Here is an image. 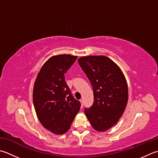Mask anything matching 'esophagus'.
I'll list each match as a JSON object with an SVG mask.
<instances>
[{
	"mask_svg": "<svg viewBox=\"0 0 158 158\" xmlns=\"http://www.w3.org/2000/svg\"><path fill=\"white\" fill-rule=\"evenodd\" d=\"M80 103H81V108H82V107H83V101H82V100H80Z\"/></svg>",
	"mask_w": 158,
	"mask_h": 158,
	"instance_id": "1",
	"label": "esophagus"
}]
</instances>
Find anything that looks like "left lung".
Returning <instances> with one entry per match:
<instances>
[{"instance_id": "obj_1", "label": "left lung", "mask_w": 158, "mask_h": 158, "mask_svg": "<svg viewBox=\"0 0 158 158\" xmlns=\"http://www.w3.org/2000/svg\"><path fill=\"white\" fill-rule=\"evenodd\" d=\"M78 62L94 92L93 105L85 108V116L95 130L106 131L118 123L126 108V79L118 65L104 55L81 57Z\"/></svg>"}]
</instances>
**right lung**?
<instances>
[{
  "instance_id": "1",
  "label": "right lung",
  "mask_w": 158,
  "mask_h": 158,
  "mask_svg": "<svg viewBox=\"0 0 158 158\" xmlns=\"http://www.w3.org/2000/svg\"><path fill=\"white\" fill-rule=\"evenodd\" d=\"M77 58L69 54L52 56L43 64L34 83L33 101L37 116L44 128L57 135L69 130L81 106L64 77Z\"/></svg>"
}]
</instances>
